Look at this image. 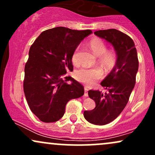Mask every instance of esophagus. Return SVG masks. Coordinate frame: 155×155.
I'll return each mask as SVG.
<instances>
[{
	"label": "esophagus",
	"instance_id": "obj_1",
	"mask_svg": "<svg viewBox=\"0 0 155 155\" xmlns=\"http://www.w3.org/2000/svg\"><path fill=\"white\" fill-rule=\"evenodd\" d=\"M84 95L85 97H87L88 96V89L87 87H84Z\"/></svg>",
	"mask_w": 155,
	"mask_h": 155
}]
</instances>
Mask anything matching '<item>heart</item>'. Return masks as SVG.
Returning <instances> with one entry per match:
<instances>
[{"mask_svg":"<svg viewBox=\"0 0 155 155\" xmlns=\"http://www.w3.org/2000/svg\"><path fill=\"white\" fill-rule=\"evenodd\" d=\"M89 47L96 56L100 57V63L105 69H111L117 63L116 53L113 50H106L107 48L106 44L102 39L99 38H92L89 42ZM71 60L74 64L78 63V49L73 53ZM102 76L103 72L99 68H81L76 71L74 74L75 79L78 81L87 85L94 84L97 80L100 79Z\"/></svg>","mask_w":155,"mask_h":155,"instance_id":"b5f03b06","label":"heart"}]
</instances>
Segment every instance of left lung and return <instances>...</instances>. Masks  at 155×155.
Instances as JSON below:
<instances>
[{
	"label": "left lung",
	"mask_w": 155,
	"mask_h": 155,
	"mask_svg": "<svg viewBox=\"0 0 155 155\" xmlns=\"http://www.w3.org/2000/svg\"><path fill=\"white\" fill-rule=\"evenodd\" d=\"M94 33L111 44L117 54L114 67L101 83L107 92L89 90L88 95L95 101V108L84 112L89 122L104 125L114 120L128 102L136 84L138 60L134 42L127 35L116 29L101 30Z\"/></svg>",
	"instance_id": "8db88e82"
}]
</instances>
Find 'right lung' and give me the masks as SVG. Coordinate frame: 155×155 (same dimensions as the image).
Returning <instances> with one entry per match:
<instances>
[{"instance_id": "1", "label": "right lung", "mask_w": 155, "mask_h": 155, "mask_svg": "<svg viewBox=\"0 0 155 155\" xmlns=\"http://www.w3.org/2000/svg\"><path fill=\"white\" fill-rule=\"evenodd\" d=\"M92 33L57 27L42 32L31 45L23 87L31 111L42 122L59 120L67 103L84 93L82 85L65 74L74 70V51Z\"/></svg>"}]
</instances>
